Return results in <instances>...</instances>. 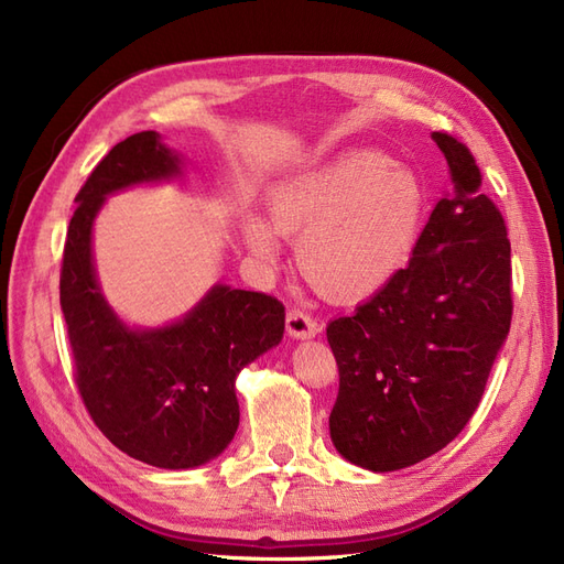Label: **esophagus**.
<instances>
[{
	"mask_svg": "<svg viewBox=\"0 0 564 564\" xmlns=\"http://www.w3.org/2000/svg\"><path fill=\"white\" fill-rule=\"evenodd\" d=\"M319 324L299 308H292L286 313V334L294 336V338H313L319 334Z\"/></svg>",
	"mask_w": 564,
	"mask_h": 564,
	"instance_id": "34e87169",
	"label": "esophagus"
}]
</instances>
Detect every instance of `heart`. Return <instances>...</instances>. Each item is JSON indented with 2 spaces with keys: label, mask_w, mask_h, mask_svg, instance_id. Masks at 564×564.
<instances>
[{
  "label": "heart",
  "mask_w": 564,
  "mask_h": 564,
  "mask_svg": "<svg viewBox=\"0 0 564 564\" xmlns=\"http://www.w3.org/2000/svg\"><path fill=\"white\" fill-rule=\"evenodd\" d=\"M270 224L247 216L245 240L259 259H275L280 235L299 237L296 265L332 301H360L383 289L412 256L425 191L409 166L379 150H348L284 178L268 199Z\"/></svg>",
  "instance_id": "1"
}]
</instances>
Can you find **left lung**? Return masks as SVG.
<instances>
[{
    "mask_svg": "<svg viewBox=\"0 0 564 564\" xmlns=\"http://www.w3.org/2000/svg\"><path fill=\"white\" fill-rule=\"evenodd\" d=\"M433 141L452 193L398 275L327 327L338 365L332 442L373 473L414 466L466 429L513 315L506 220L470 150L442 131Z\"/></svg>",
    "mask_w": 564,
    "mask_h": 564,
    "instance_id": "left-lung-1",
    "label": "left lung"
}]
</instances>
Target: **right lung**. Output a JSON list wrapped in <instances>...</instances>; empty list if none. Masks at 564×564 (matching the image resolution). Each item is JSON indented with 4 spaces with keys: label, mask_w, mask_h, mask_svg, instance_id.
Here are the masks:
<instances>
[{
    "label": "right lung",
    "mask_w": 564,
    "mask_h": 564,
    "mask_svg": "<svg viewBox=\"0 0 564 564\" xmlns=\"http://www.w3.org/2000/svg\"><path fill=\"white\" fill-rule=\"evenodd\" d=\"M181 176L158 131L133 133L96 164L77 193L61 268V308L75 379L98 431L143 464L185 470L224 452L240 425L235 379L278 346L284 305L261 292L214 284L191 313L131 329L100 294L91 230L106 197Z\"/></svg>",
    "instance_id": "right-lung-1"
}]
</instances>
